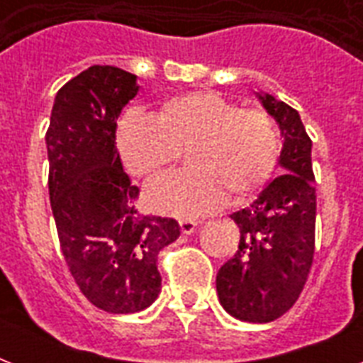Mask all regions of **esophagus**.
<instances>
[{"instance_id": "esophagus-1", "label": "esophagus", "mask_w": 363, "mask_h": 363, "mask_svg": "<svg viewBox=\"0 0 363 363\" xmlns=\"http://www.w3.org/2000/svg\"><path fill=\"white\" fill-rule=\"evenodd\" d=\"M179 226H181V232L182 233H186V235H190V233H194V230L198 228V222L181 220V222H179Z\"/></svg>"}]
</instances>
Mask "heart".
<instances>
[{"mask_svg":"<svg viewBox=\"0 0 363 363\" xmlns=\"http://www.w3.org/2000/svg\"><path fill=\"white\" fill-rule=\"evenodd\" d=\"M118 148L131 175H164L181 152L192 171L165 177L147 188L158 213L198 216L228 196L238 203L265 186L279 162V131L265 111L241 109L215 92H188L165 99L152 118L125 116Z\"/></svg>","mask_w":363,"mask_h":363,"instance_id":"b5f03b06","label":"heart"}]
</instances>
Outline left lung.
<instances>
[{"instance_id": "8db88e82", "label": "left lung", "mask_w": 363, "mask_h": 363, "mask_svg": "<svg viewBox=\"0 0 363 363\" xmlns=\"http://www.w3.org/2000/svg\"><path fill=\"white\" fill-rule=\"evenodd\" d=\"M256 96L284 139L282 173L232 215L241 233L239 247L216 273V292L232 316L265 324L284 315L307 282L315 254L316 190L313 143L299 113L269 94Z\"/></svg>"}]
</instances>
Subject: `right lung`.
I'll return each instance as SVG.
<instances>
[{
	"mask_svg": "<svg viewBox=\"0 0 363 363\" xmlns=\"http://www.w3.org/2000/svg\"><path fill=\"white\" fill-rule=\"evenodd\" d=\"M137 92L135 75L92 65L60 88L45 135L62 254L88 301L115 315L154 303L158 254L181 235L173 218L137 211L139 188L122 169L116 121Z\"/></svg>",
	"mask_w": 363,
	"mask_h": 363,
	"instance_id": "add662e5",
	"label": "right lung"
}]
</instances>
